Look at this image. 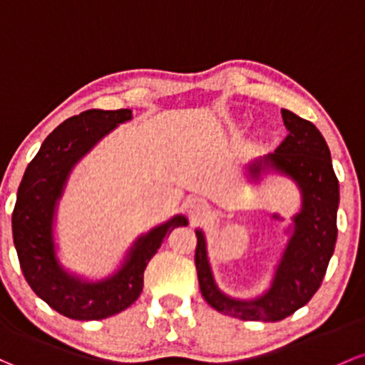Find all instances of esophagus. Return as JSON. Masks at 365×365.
Segmentation results:
<instances>
[{
    "instance_id": "obj_1",
    "label": "esophagus",
    "mask_w": 365,
    "mask_h": 365,
    "mask_svg": "<svg viewBox=\"0 0 365 365\" xmlns=\"http://www.w3.org/2000/svg\"><path fill=\"white\" fill-rule=\"evenodd\" d=\"M190 210L197 215L205 213L206 210H208V205H206V201H202V199H192V202H190Z\"/></svg>"
}]
</instances>
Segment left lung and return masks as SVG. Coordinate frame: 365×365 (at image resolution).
Here are the masks:
<instances>
[{"instance_id":"1","label":"left lung","mask_w":365,"mask_h":365,"mask_svg":"<svg viewBox=\"0 0 365 365\" xmlns=\"http://www.w3.org/2000/svg\"><path fill=\"white\" fill-rule=\"evenodd\" d=\"M282 117L289 134L264 163L297 183L302 208L294 217L295 234L278 264L271 289L253 301H236L222 294L210 269L205 234L195 231V269L202 297L217 312L240 320L278 322L308 304L320 289L336 247L339 183L327 143L309 120L289 110H282ZM250 171L259 175L260 163L252 164Z\"/></svg>"}]
</instances>
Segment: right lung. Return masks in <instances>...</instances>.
<instances>
[{"mask_svg": "<svg viewBox=\"0 0 365 365\" xmlns=\"http://www.w3.org/2000/svg\"><path fill=\"white\" fill-rule=\"evenodd\" d=\"M131 118L125 108L87 110L68 118L45 138L19 185L11 229L22 273L38 297L73 320H103L129 308L140 297L145 267L163 241L175 227L189 224L178 215L141 236L118 273L103 282H82L59 266L52 222L68 175L105 134Z\"/></svg>", "mask_w": 365, "mask_h": 365, "instance_id": "obj_1", "label": "right lung"}]
</instances>
